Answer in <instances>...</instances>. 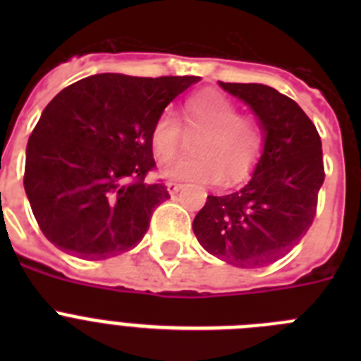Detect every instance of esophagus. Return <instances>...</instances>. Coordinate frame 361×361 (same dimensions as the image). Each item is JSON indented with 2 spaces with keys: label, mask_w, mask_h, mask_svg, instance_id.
Segmentation results:
<instances>
[{
  "label": "esophagus",
  "mask_w": 361,
  "mask_h": 361,
  "mask_svg": "<svg viewBox=\"0 0 361 361\" xmlns=\"http://www.w3.org/2000/svg\"><path fill=\"white\" fill-rule=\"evenodd\" d=\"M166 188H168V191H170L171 195H175V193H178V191L183 190L184 184H178V183H168V184H166Z\"/></svg>",
  "instance_id": "34e87169"
}]
</instances>
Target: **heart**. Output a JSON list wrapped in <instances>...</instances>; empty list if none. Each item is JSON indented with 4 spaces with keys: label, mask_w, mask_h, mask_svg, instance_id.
<instances>
[{
    "label": "heart",
    "mask_w": 361,
    "mask_h": 361,
    "mask_svg": "<svg viewBox=\"0 0 361 361\" xmlns=\"http://www.w3.org/2000/svg\"><path fill=\"white\" fill-rule=\"evenodd\" d=\"M188 130H202L193 142L195 155L170 161L161 168L162 177L184 183H238L251 173L262 155L266 132L255 116H244L237 103L219 92H200L184 103ZM180 121L166 108L149 130V142L159 161H168L180 145Z\"/></svg>",
    "instance_id": "obj_1"
}]
</instances>
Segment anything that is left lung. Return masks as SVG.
Here are the masks:
<instances>
[{"mask_svg":"<svg viewBox=\"0 0 361 361\" xmlns=\"http://www.w3.org/2000/svg\"><path fill=\"white\" fill-rule=\"evenodd\" d=\"M220 86L253 108L266 145L242 190L208 195L193 233L204 250L231 266H269L304 238L317 216L325 178L320 135L305 111L271 86L222 81Z\"/></svg>","mask_w":361,"mask_h":361,"instance_id":"obj_1","label":"left lung"}]
</instances>
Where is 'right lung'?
Segmentation results:
<instances>
[{
    "mask_svg": "<svg viewBox=\"0 0 361 361\" xmlns=\"http://www.w3.org/2000/svg\"><path fill=\"white\" fill-rule=\"evenodd\" d=\"M197 75L97 73L66 86L32 130L25 191L43 235L65 253L104 260L135 247L153 209L170 199L149 130Z\"/></svg>",
    "mask_w": 361,
    "mask_h": 361,
    "instance_id": "obj_1",
    "label": "right lung"
}]
</instances>
